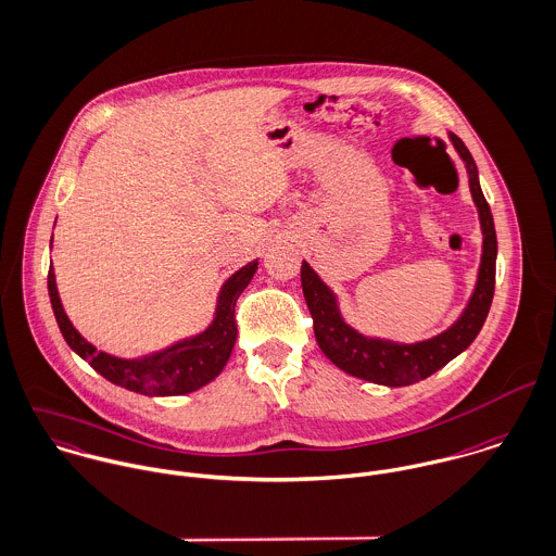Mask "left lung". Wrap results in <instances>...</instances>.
<instances>
[{
  "mask_svg": "<svg viewBox=\"0 0 556 556\" xmlns=\"http://www.w3.org/2000/svg\"><path fill=\"white\" fill-rule=\"evenodd\" d=\"M455 150L468 169L470 193L479 211V222L483 229V255L479 266V279L475 292L459 316V320L448 327L444 333L419 343H393L382 339H369L356 333L348 327L337 309L333 292L323 283V279L312 270L307 262L301 266V283L303 294L314 318V333L323 348V352L333 361L339 369L350 376L363 378L367 382L387 384V387H404L419 382L434 371L444 367L451 358L464 352L472 339L479 334L492 299H494V281H496V231L490 206L479 187L477 165L459 137L448 135Z\"/></svg>",
  "mask_w": 556,
  "mask_h": 556,
  "instance_id": "8db88e82",
  "label": "left lung"
}]
</instances>
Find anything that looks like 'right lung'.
<instances>
[{
	"instance_id": "add662e5",
	"label": "right lung",
	"mask_w": 556,
	"mask_h": 556,
	"mask_svg": "<svg viewBox=\"0 0 556 556\" xmlns=\"http://www.w3.org/2000/svg\"><path fill=\"white\" fill-rule=\"evenodd\" d=\"M255 270L257 262H251L225 281L217 303V316L204 333L185 339L163 352L137 361L115 358L112 354L99 352L92 343H88L75 331L60 303L53 268H49L47 286L58 327L66 343L81 358H86L103 378L141 395H182L198 391L215 376H219V371L225 367L238 334L236 301L253 279Z\"/></svg>"
}]
</instances>
